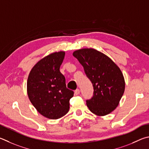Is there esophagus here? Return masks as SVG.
<instances>
[{
	"label": "esophagus",
	"instance_id": "1",
	"mask_svg": "<svg viewBox=\"0 0 149 149\" xmlns=\"http://www.w3.org/2000/svg\"><path fill=\"white\" fill-rule=\"evenodd\" d=\"M79 93H80V90L79 89H77L76 90L74 91V95H79Z\"/></svg>",
	"mask_w": 149,
	"mask_h": 149
}]
</instances>
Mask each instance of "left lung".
Wrapping results in <instances>:
<instances>
[{
    "label": "left lung",
    "instance_id": "obj_1",
    "mask_svg": "<svg viewBox=\"0 0 149 149\" xmlns=\"http://www.w3.org/2000/svg\"><path fill=\"white\" fill-rule=\"evenodd\" d=\"M72 55L93 84V97L86 100L88 109L97 116L111 113L118 107L125 90L121 70L107 56L95 49H80Z\"/></svg>",
    "mask_w": 149,
    "mask_h": 149
}]
</instances>
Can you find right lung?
I'll list each match as a JSON object with an SVG mask.
<instances>
[{"instance_id": "1", "label": "right lung", "mask_w": 149, "mask_h": 149, "mask_svg": "<svg viewBox=\"0 0 149 149\" xmlns=\"http://www.w3.org/2000/svg\"><path fill=\"white\" fill-rule=\"evenodd\" d=\"M65 52H54L35 65L29 74V99L39 113L49 119H58L69 110L73 91L67 88L65 78L59 70Z\"/></svg>"}]
</instances>
